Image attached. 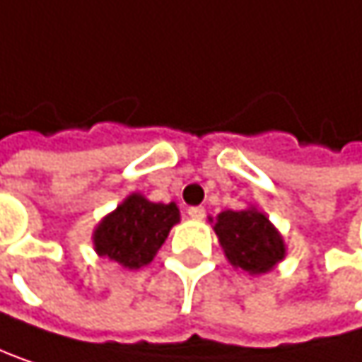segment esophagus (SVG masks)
<instances>
[{
	"mask_svg": "<svg viewBox=\"0 0 362 362\" xmlns=\"http://www.w3.org/2000/svg\"><path fill=\"white\" fill-rule=\"evenodd\" d=\"M187 215L192 217V219H204L206 217V211H204V206H189L187 209Z\"/></svg>",
	"mask_w": 362,
	"mask_h": 362,
	"instance_id": "1",
	"label": "esophagus"
}]
</instances>
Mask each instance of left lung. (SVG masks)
Wrapping results in <instances>:
<instances>
[{
    "label": "left lung",
    "instance_id": "obj_1",
    "mask_svg": "<svg viewBox=\"0 0 362 362\" xmlns=\"http://www.w3.org/2000/svg\"><path fill=\"white\" fill-rule=\"evenodd\" d=\"M215 232L234 268L249 274L270 272L284 257V243L268 217L255 209L223 211L217 217Z\"/></svg>",
    "mask_w": 362,
    "mask_h": 362
}]
</instances>
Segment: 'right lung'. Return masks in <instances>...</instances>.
<instances>
[{
  "mask_svg": "<svg viewBox=\"0 0 362 362\" xmlns=\"http://www.w3.org/2000/svg\"><path fill=\"white\" fill-rule=\"evenodd\" d=\"M179 221L175 202H149L139 194L128 196L94 232V249L128 270L147 266Z\"/></svg>",
  "mask_w": 362,
  "mask_h": 362,
  "instance_id": "1",
  "label": "right lung"
}]
</instances>
